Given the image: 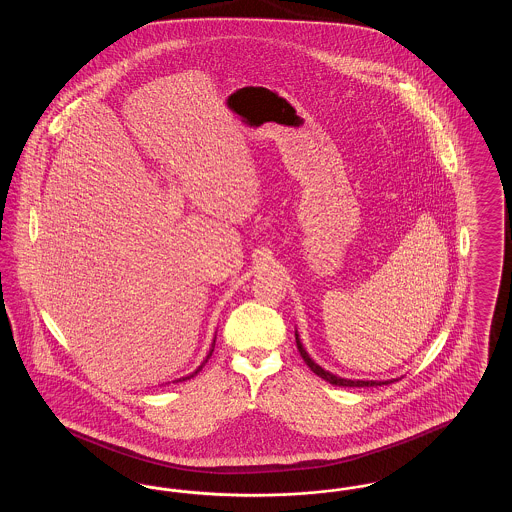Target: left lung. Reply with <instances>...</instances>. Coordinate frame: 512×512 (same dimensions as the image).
Returning <instances> with one entry per match:
<instances>
[{"label": "left lung", "mask_w": 512, "mask_h": 512, "mask_svg": "<svg viewBox=\"0 0 512 512\" xmlns=\"http://www.w3.org/2000/svg\"><path fill=\"white\" fill-rule=\"evenodd\" d=\"M295 341H297V349H299V353H301V357H303V361L307 363V366H309L317 376H320L322 380L330 382L332 386H343V388H372V386H382V384H391V382L399 380V378H393V380H351V378H341L338 374H332L330 370H324L322 366L317 365V363L311 359V355L307 353V349L303 347V343L299 340L297 330H295Z\"/></svg>", "instance_id": "obj_1"}]
</instances>
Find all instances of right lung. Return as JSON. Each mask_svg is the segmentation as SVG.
I'll return each instance as SVG.
<instances>
[{
  "label": "right lung",
  "instance_id": "add662e5",
  "mask_svg": "<svg viewBox=\"0 0 512 512\" xmlns=\"http://www.w3.org/2000/svg\"><path fill=\"white\" fill-rule=\"evenodd\" d=\"M215 340H217V336H215ZM215 340L211 343V349H209V353H207V357L203 359V363L195 368L194 372H190L188 376H182V378H178V380H174V382H182V380H190V378H194L195 374H199V370L205 366V363L211 359V355H213V351H215Z\"/></svg>",
  "mask_w": 512,
  "mask_h": 512
}]
</instances>
